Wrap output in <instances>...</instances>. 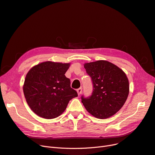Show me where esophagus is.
I'll return each instance as SVG.
<instances>
[{"mask_svg": "<svg viewBox=\"0 0 155 155\" xmlns=\"http://www.w3.org/2000/svg\"><path fill=\"white\" fill-rule=\"evenodd\" d=\"M77 92H78V95H81V92H82V88H78V89L77 90Z\"/></svg>", "mask_w": 155, "mask_h": 155, "instance_id": "1", "label": "esophagus"}]
</instances>
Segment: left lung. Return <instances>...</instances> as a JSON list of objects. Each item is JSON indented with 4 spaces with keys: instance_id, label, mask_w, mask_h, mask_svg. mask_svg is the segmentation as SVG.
Returning a JSON list of instances; mask_svg holds the SVG:
<instances>
[{
    "instance_id": "left-lung-1",
    "label": "left lung",
    "mask_w": 155,
    "mask_h": 155,
    "mask_svg": "<svg viewBox=\"0 0 155 155\" xmlns=\"http://www.w3.org/2000/svg\"><path fill=\"white\" fill-rule=\"evenodd\" d=\"M92 78L93 92L88 98L81 97L84 108L94 117L108 119L115 115L124 104L129 95V81L125 72L106 60L84 64Z\"/></svg>"
}]
</instances>
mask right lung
I'll list each match as a JSON object with an SVG mask.
<instances>
[{
    "mask_svg": "<svg viewBox=\"0 0 155 155\" xmlns=\"http://www.w3.org/2000/svg\"><path fill=\"white\" fill-rule=\"evenodd\" d=\"M70 65L47 61L33 67L26 74L24 94L35 114L47 119L56 118L65 110L69 101L78 97L65 76Z\"/></svg>",
    "mask_w": 155,
    "mask_h": 155,
    "instance_id": "obj_1",
    "label": "right lung"
}]
</instances>
